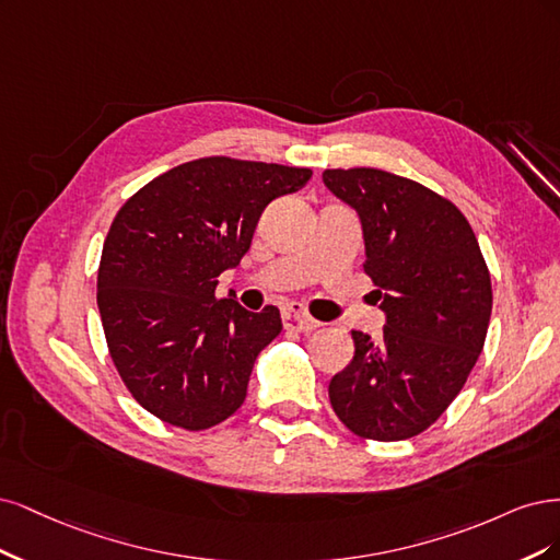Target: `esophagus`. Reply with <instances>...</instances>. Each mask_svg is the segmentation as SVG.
I'll return each mask as SVG.
<instances>
[{"label":"esophagus","mask_w":560,"mask_h":560,"mask_svg":"<svg viewBox=\"0 0 560 560\" xmlns=\"http://www.w3.org/2000/svg\"><path fill=\"white\" fill-rule=\"evenodd\" d=\"M281 320L285 330H295V332H312L320 326V323L306 314L300 304H288L281 314Z\"/></svg>","instance_id":"1"}]
</instances>
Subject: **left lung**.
Instances as JSON below:
<instances>
[{
	"mask_svg": "<svg viewBox=\"0 0 560 560\" xmlns=\"http://www.w3.org/2000/svg\"><path fill=\"white\" fill-rule=\"evenodd\" d=\"M323 184L358 213L386 314L378 341L351 330L355 353L332 376L330 405L358 438H413L454 402L483 349L489 267L460 209L411 178L353 167L326 170Z\"/></svg>",
	"mask_w": 560,
	"mask_h": 560,
	"instance_id": "left-lung-1",
	"label": "left lung"
}]
</instances>
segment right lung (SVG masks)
<instances>
[{"instance_id": "obj_1", "label": "right lung", "mask_w": 560, "mask_h": 560, "mask_svg": "<svg viewBox=\"0 0 560 560\" xmlns=\"http://www.w3.org/2000/svg\"><path fill=\"white\" fill-rule=\"evenodd\" d=\"M310 178L306 167L200 158L116 213L97 272L102 328L122 384L160 421L207 430L242 407L281 314L219 300L215 285L244 258L265 207Z\"/></svg>"}]
</instances>
